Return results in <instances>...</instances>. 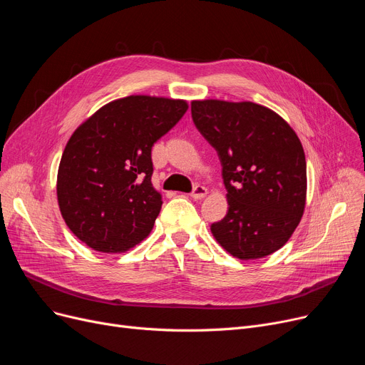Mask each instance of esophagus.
I'll return each instance as SVG.
<instances>
[{
	"label": "esophagus",
	"instance_id": "obj_1",
	"mask_svg": "<svg viewBox=\"0 0 365 365\" xmlns=\"http://www.w3.org/2000/svg\"><path fill=\"white\" fill-rule=\"evenodd\" d=\"M206 195H207V190H206L203 185H196V187L193 188V192L190 193V196H192V197L196 199V200L203 199Z\"/></svg>",
	"mask_w": 365,
	"mask_h": 365
}]
</instances>
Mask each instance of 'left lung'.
<instances>
[{"label": "left lung", "instance_id": "1", "mask_svg": "<svg viewBox=\"0 0 365 365\" xmlns=\"http://www.w3.org/2000/svg\"><path fill=\"white\" fill-rule=\"evenodd\" d=\"M195 126L220 158L229 211L211 225L218 244L240 259L287 244L306 203V159L299 136L254 102L193 101Z\"/></svg>", "mask_w": 365, "mask_h": 365}]
</instances>
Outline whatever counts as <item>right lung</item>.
Here are the masks:
<instances>
[{
  "label": "right lung",
  "instance_id": "obj_1",
  "mask_svg": "<svg viewBox=\"0 0 365 365\" xmlns=\"http://www.w3.org/2000/svg\"><path fill=\"white\" fill-rule=\"evenodd\" d=\"M185 101L128 96L77 128L58 170L66 225L101 252H123L148 236L162 207L151 184V148L185 114Z\"/></svg>",
  "mask_w": 365,
  "mask_h": 365
}]
</instances>
